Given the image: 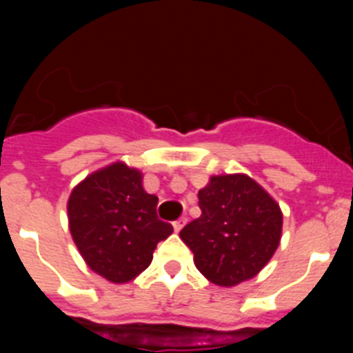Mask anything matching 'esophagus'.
Segmentation results:
<instances>
[{
    "label": "esophagus",
    "mask_w": 353,
    "mask_h": 353,
    "mask_svg": "<svg viewBox=\"0 0 353 353\" xmlns=\"http://www.w3.org/2000/svg\"><path fill=\"white\" fill-rule=\"evenodd\" d=\"M185 217H180V219L179 221H174V223H173V228H174V232H176V233H179L180 232V230H182V228H183V224H185Z\"/></svg>",
    "instance_id": "obj_1"
}]
</instances>
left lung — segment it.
<instances>
[{"label":"left lung","instance_id":"8db88e82","mask_svg":"<svg viewBox=\"0 0 353 353\" xmlns=\"http://www.w3.org/2000/svg\"><path fill=\"white\" fill-rule=\"evenodd\" d=\"M198 198L201 215L180 232L196 269L224 288L252 279L281 242L279 203L244 173L210 176Z\"/></svg>","mask_w":353,"mask_h":353}]
</instances>
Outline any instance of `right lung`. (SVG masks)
I'll use <instances>...</instances> for the list:
<instances>
[{"instance_id": "1", "label": "right lung", "mask_w": 353, "mask_h": 353, "mask_svg": "<svg viewBox=\"0 0 353 353\" xmlns=\"http://www.w3.org/2000/svg\"><path fill=\"white\" fill-rule=\"evenodd\" d=\"M159 198L143 173L113 162L81 180L68 196V230L90 269L114 285L132 281L152 263L173 226L157 217Z\"/></svg>"}]
</instances>
